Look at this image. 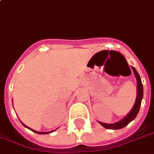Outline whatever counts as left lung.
<instances>
[{"mask_svg": "<svg viewBox=\"0 0 154 154\" xmlns=\"http://www.w3.org/2000/svg\"><path fill=\"white\" fill-rule=\"evenodd\" d=\"M132 70H133V72H134V75H135V78H136V82H137V86H136V91H137V94H136V100H135V104L133 106V108L131 109V110L128 112V114L126 115V117H124L122 120L118 121L117 122H114V123H103V122H101L100 121H98V122L103 126V127H105L107 129L110 130H118L123 128L126 126H127L128 124L132 122L135 118V117L137 116L138 112H139V110H140V108L141 101H142V99H143V94H144V90H143V85H142V82H141V79L140 75L136 71L134 67L131 66Z\"/></svg>", "mask_w": 154, "mask_h": 154, "instance_id": "left-lung-1", "label": "left lung"}]
</instances>
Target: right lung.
Returning a JSON list of instances; mask_svg holds the SVG:
<instances>
[{
	"label": "right lung",
	"instance_id": "1",
	"mask_svg": "<svg viewBox=\"0 0 154 154\" xmlns=\"http://www.w3.org/2000/svg\"><path fill=\"white\" fill-rule=\"evenodd\" d=\"M21 123H22L23 125V126H24L25 127H26V128H28V129L31 130L32 131L35 132V133H36V134H42V135H44V134H50V133H51V132H53V131H55V130H54V131H48V132H41V131H35V130L32 129V128H30V127H28V126H26L25 124L23 123L22 122H21Z\"/></svg>",
	"mask_w": 154,
	"mask_h": 154
}]
</instances>
